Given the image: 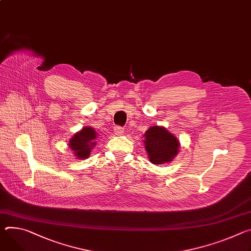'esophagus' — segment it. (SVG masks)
Wrapping results in <instances>:
<instances>
[{
	"label": "esophagus",
	"mask_w": 251,
	"mask_h": 251,
	"mask_svg": "<svg viewBox=\"0 0 251 251\" xmlns=\"http://www.w3.org/2000/svg\"><path fill=\"white\" fill-rule=\"evenodd\" d=\"M114 131H115V134L120 135V134H122L124 132V128L121 127V126H116L115 128H114Z\"/></svg>",
	"instance_id": "34e87169"
}]
</instances>
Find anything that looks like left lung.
<instances>
[{"label": "left lung", "mask_w": 251, "mask_h": 251, "mask_svg": "<svg viewBox=\"0 0 251 251\" xmlns=\"http://www.w3.org/2000/svg\"><path fill=\"white\" fill-rule=\"evenodd\" d=\"M145 148L149 160L153 164L160 165L171 161L178 153L179 142L164 127H150L144 134Z\"/></svg>", "instance_id": "left-lung-1"}]
</instances>
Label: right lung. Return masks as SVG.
I'll use <instances>...</instances> for the list:
<instances>
[{
  "mask_svg": "<svg viewBox=\"0 0 251 251\" xmlns=\"http://www.w3.org/2000/svg\"><path fill=\"white\" fill-rule=\"evenodd\" d=\"M97 133L91 127H84L76 133L70 140V148L80 159H85L90 155L91 149L96 145Z\"/></svg>",
  "mask_w": 251,
  "mask_h": 251,
  "instance_id": "add662e5",
  "label": "right lung"
}]
</instances>
